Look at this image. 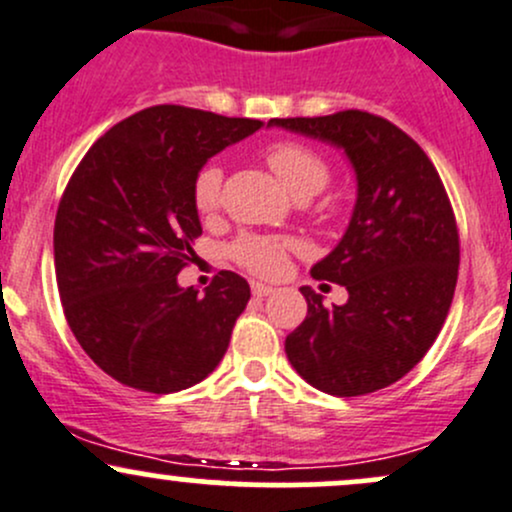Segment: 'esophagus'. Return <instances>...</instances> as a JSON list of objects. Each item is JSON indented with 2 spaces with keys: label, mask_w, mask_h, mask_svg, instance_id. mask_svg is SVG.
I'll return each mask as SVG.
<instances>
[{
  "label": "esophagus",
  "mask_w": 512,
  "mask_h": 512,
  "mask_svg": "<svg viewBox=\"0 0 512 512\" xmlns=\"http://www.w3.org/2000/svg\"><path fill=\"white\" fill-rule=\"evenodd\" d=\"M252 294H255L257 299H262V296H269V294H272V286H269V284H262V282H252Z\"/></svg>",
  "instance_id": "esophagus-1"
}]
</instances>
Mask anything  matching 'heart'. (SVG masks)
Wrapping results in <instances>:
<instances>
[{
	"instance_id": "b5f03b06",
	"label": "heart",
	"mask_w": 512,
	"mask_h": 512,
	"mask_svg": "<svg viewBox=\"0 0 512 512\" xmlns=\"http://www.w3.org/2000/svg\"><path fill=\"white\" fill-rule=\"evenodd\" d=\"M267 165L272 167L279 182L294 196H313L328 184L330 165L318 150L303 145L299 140H277L265 150ZM223 170L216 162L201 167L192 184V199L199 213H213L221 204ZM235 262L255 274L272 277L284 265L286 243L269 235H240L230 247Z\"/></svg>"
}]
</instances>
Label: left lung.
<instances>
[{
    "mask_svg": "<svg viewBox=\"0 0 512 512\" xmlns=\"http://www.w3.org/2000/svg\"><path fill=\"white\" fill-rule=\"evenodd\" d=\"M269 126L340 148L357 179L350 226L311 269L345 286L347 301L325 308L301 286L308 316L286 335V357L333 396L384 389L425 357L452 306L459 235L440 174L411 136L367 111Z\"/></svg>",
    "mask_w": 512,
    "mask_h": 512,
    "instance_id": "1",
    "label": "left lung"
}]
</instances>
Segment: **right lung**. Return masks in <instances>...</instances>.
<instances>
[{
    "mask_svg": "<svg viewBox=\"0 0 512 512\" xmlns=\"http://www.w3.org/2000/svg\"><path fill=\"white\" fill-rule=\"evenodd\" d=\"M262 126L150 106L106 131L72 174L53 233L60 301L82 350L121 384L182 391L226 355L250 286L218 272L199 296L177 274L201 235L196 172Z\"/></svg>",
    "mask_w": 512,
    "mask_h": 512,
    "instance_id": "1",
    "label": "right lung"
}]
</instances>
